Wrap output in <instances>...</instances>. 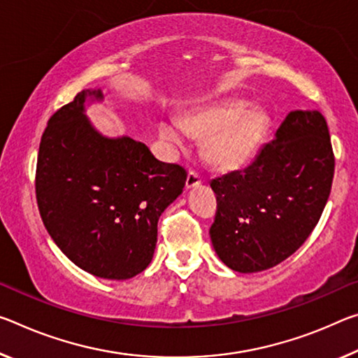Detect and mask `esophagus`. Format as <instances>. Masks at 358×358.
<instances>
[{"mask_svg": "<svg viewBox=\"0 0 358 358\" xmlns=\"http://www.w3.org/2000/svg\"><path fill=\"white\" fill-rule=\"evenodd\" d=\"M201 183H202L201 175L197 173L196 170H189L188 177H186V188H188V189L196 188V186H199Z\"/></svg>", "mask_w": 358, "mask_h": 358, "instance_id": "obj_1", "label": "esophagus"}]
</instances>
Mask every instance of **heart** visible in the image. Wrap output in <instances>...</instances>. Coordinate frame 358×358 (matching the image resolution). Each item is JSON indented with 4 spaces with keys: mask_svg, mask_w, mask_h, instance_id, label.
Returning <instances> with one entry per match:
<instances>
[{
    "mask_svg": "<svg viewBox=\"0 0 358 358\" xmlns=\"http://www.w3.org/2000/svg\"><path fill=\"white\" fill-rule=\"evenodd\" d=\"M186 132L208 137L207 156L215 166L239 167L257 150L266 130V116L259 111H247L243 101L208 108L181 119ZM161 137L170 145L181 143V129L177 122L161 124Z\"/></svg>",
    "mask_w": 358,
    "mask_h": 358,
    "instance_id": "obj_1",
    "label": "heart"
}]
</instances>
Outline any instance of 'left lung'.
Instances as JSON below:
<instances>
[{"instance_id":"left-lung-1","label":"left lung","mask_w":358,"mask_h":358,"mask_svg":"<svg viewBox=\"0 0 358 358\" xmlns=\"http://www.w3.org/2000/svg\"><path fill=\"white\" fill-rule=\"evenodd\" d=\"M333 175L325 117L292 111L250 166L210 183L217 194L210 237L220 259L243 274L287 259L319 223Z\"/></svg>"}]
</instances>
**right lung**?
I'll return each mask as SVG.
<instances>
[{
  "label": "right lung",
  "mask_w": 358,
  "mask_h": 358,
  "mask_svg": "<svg viewBox=\"0 0 358 358\" xmlns=\"http://www.w3.org/2000/svg\"><path fill=\"white\" fill-rule=\"evenodd\" d=\"M83 90L50 116L39 143L36 202L57 247L79 268L126 280L148 268L157 221L181 194L186 170L130 137L108 138L84 115Z\"/></svg>",
  "instance_id": "right-lung-1"
}]
</instances>
